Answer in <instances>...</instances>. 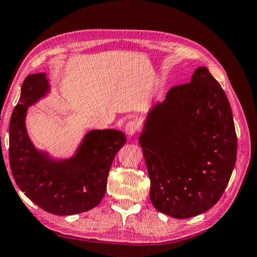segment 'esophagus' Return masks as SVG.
I'll list each match as a JSON object with an SVG mask.
<instances>
[{"label":"esophagus","mask_w":257,"mask_h":257,"mask_svg":"<svg viewBox=\"0 0 257 257\" xmlns=\"http://www.w3.org/2000/svg\"><path fill=\"white\" fill-rule=\"evenodd\" d=\"M139 131V123L136 120H130L125 125V133L128 137H132Z\"/></svg>","instance_id":"34e87169"}]
</instances>
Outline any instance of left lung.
Here are the masks:
<instances>
[{
  "mask_svg": "<svg viewBox=\"0 0 257 257\" xmlns=\"http://www.w3.org/2000/svg\"><path fill=\"white\" fill-rule=\"evenodd\" d=\"M139 141L159 212L186 219L220 200L236 164L237 136L226 93L205 66L151 108Z\"/></svg>",
  "mask_w": 257,
  "mask_h": 257,
  "instance_id": "left-lung-1",
  "label": "left lung"
}]
</instances>
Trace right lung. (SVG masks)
<instances>
[{
  "instance_id": "obj_1",
  "label": "right lung",
  "mask_w": 257,
  "mask_h": 257,
  "mask_svg": "<svg viewBox=\"0 0 257 257\" xmlns=\"http://www.w3.org/2000/svg\"><path fill=\"white\" fill-rule=\"evenodd\" d=\"M49 91L45 73L29 74L10 120L9 156L13 178L34 203L49 213L71 215L100 203L112 160L125 145L117 130H92L70 159H51L35 148L26 128L28 107Z\"/></svg>"
}]
</instances>
